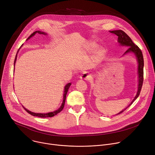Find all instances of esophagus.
I'll return each mask as SVG.
<instances>
[{
	"label": "esophagus",
	"mask_w": 155,
	"mask_h": 155,
	"mask_svg": "<svg viewBox=\"0 0 155 155\" xmlns=\"http://www.w3.org/2000/svg\"><path fill=\"white\" fill-rule=\"evenodd\" d=\"M91 76L88 73H83L81 76H80V78L82 80H90L91 79Z\"/></svg>",
	"instance_id": "esophagus-1"
}]
</instances>
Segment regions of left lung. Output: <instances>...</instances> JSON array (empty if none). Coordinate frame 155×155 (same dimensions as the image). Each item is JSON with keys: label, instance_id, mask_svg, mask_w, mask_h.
<instances>
[{"label": "left lung", "instance_id": "left-lung-1", "mask_svg": "<svg viewBox=\"0 0 155 155\" xmlns=\"http://www.w3.org/2000/svg\"><path fill=\"white\" fill-rule=\"evenodd\" d=\"M112 35L117 36V41L118 43L122 45V46H128L129 48L125 52L129 53V52H134L137 59L138 66V91L134 99V100L132 101V103L129 105L128 107L133 103V102L137 99L138 97L140 91H141L142 87L143 85V66H144V61H143V57L142 52L135 44L134 43V42L131 39V38L127 35L124 31L122 30H114V31H110ZM124 109V110H125ZM124 110L120 111L119 114H121L122 112L124 111Z\"/></svg>", "mask_w": 155, "mask_h": 155}]
</instances>
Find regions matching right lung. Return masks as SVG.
Wrapping results in <instances>:
<instances>
[{"instance_id":"right-lung-1","label":"right lung","mask_w":155,"mask_h":155,"mask_svg":"<svg viewBox=\"0 0 155 155\" xmlns=\"http://www.w3.org/2000/svg\"><path fill=\"white\" fill-rule=\"evenodd\" d=\"M36 33H38L39 34H41V35H46V33H44V32H41L40 31H35L34 33H33L28 38H27V39H29L31 37H32L33 36H34ZM26 39V40H27ZM17 54L15 56V61H14V65H15V62H16V59H17ZM71 85V83H68V84H67V85H65V89H64V97H63V102H62V104L61 105V106L60 107V108L58 110H56L55 111H54V112H49V113H46V114H41V113H35V112H31L28 110H27L26 108H25V107H23H23L24 108V109L28 112V113L30 114L31 115L33 116H36V117H52L55 115H57L58 113H59V112L61 111H62V110L64 109V105H65V99H66V94L68 92V90L70 87V86Z\"/></svg>"}]
</instances>
